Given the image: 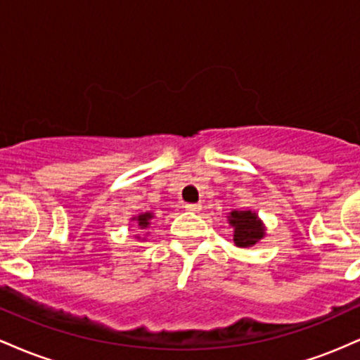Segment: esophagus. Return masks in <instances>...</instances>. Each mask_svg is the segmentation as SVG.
I'll return each mask as SVG.
<instances>
[{
  "label": "esophagus",
  "mask_w": 360,
  "mask_h": 360,
  "mask_svg": "<svg viewBox=\"0 0 360 360\" xmlns=\"http://www.w3.org/2000/svg\"><path fill=\"white\" fill-rule=\"evenodd\" d=\"M185 209H187V211H199L200 204H185Z\"/></svg>",
  "instance_id": "1"
}]
</instances>
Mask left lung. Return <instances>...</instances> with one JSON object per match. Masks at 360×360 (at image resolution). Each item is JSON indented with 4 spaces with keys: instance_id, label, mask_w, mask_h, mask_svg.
<instances>
[{
    "instance_id": "left-lung-1",
    "label": "left lung",
    "mask_w": 360,
    "mask_h": 360,
    "mask_svg": "<svg viewBox=\"0 0 360 360\" xmlns=\"http://www.w3.org/2000/svg\"><path fill=\"white\" fill-rule=\"evenodd\" d=\"M228 223L233 228V241L238 248H252L265 238L264 221L255 211H231L228 214Z\"/></svg>"
}]
</instances>
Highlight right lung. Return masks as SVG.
<instances>
[{
  "label": "right lung",
  "mask_w": 360,
  "mask_h": 360,
  "mask_svg": "<svg viewBox=\"0 0 360 360\" xmlns=\"http://www.w3.org/2000/svg\"><path fill=\"white\" fill-rule=\"evenodd\" d=\"M155 219V214L153 212H141V214H137V216H134V217H131V221L132 223H134V228L137 226V229H143V231H148V228L149 226H151V221ZM132 228V226H131ZM149 233H146V236H148ZM134 238H137V240H141V241H144L146 240V238H141L139 234H136Z\"/></svg>",
  "instance_id": "obj_1"
}]
</instances>
